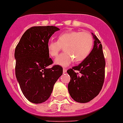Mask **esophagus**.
I'll return each instance as SVG.
<instances>
[{"label": "esophagus", "mask_w": 123, "mask_h": 123, "mask_svg": "<svg viewBox=\"0 0 123 123\" xmlns=\"http://www.w3.org/2000/svg\"><path fill=\"white\" fill-rule=\"evenodd\" d=\"M67 71V69L66 68H63V72L64 73H66Z\"/></svg>", "instance_id": "34e87169"}]
</instances>
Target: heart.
<instances>
[{
    "instance_id": "1",
    "label": "heart",
    "mask_w": 123,
    "mask_h": 123,
    "mask_svg": "<svg viewBox=\"0 0 123 123\" xmlns=\"http://www.w3.org/2000/svg\"><path fill=\"white\" fill-rule=\"evenodd\" d=\"M93 46V38L88 32L71 31L60 34L57 40H50L47 43L48 53L55 57L63 47L64 50L55 61V63L68 66L72 62H80L87 58Z\"/></svg>"
}]
</instances>
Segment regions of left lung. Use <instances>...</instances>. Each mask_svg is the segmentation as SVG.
Listing matches in <instances>:
<instances>
[{"label":"left lung","mask_w":123,"mask_h":123,"mask_svg":"<svg viewBox=\"0 0 123 123\" xmlns=\"http://www.w3.org/2000/svg\"><path fill=\"white\" fill-rule=\"evenodd\" d=\"M93 38V48L87 58L67 71L71 77L69 93L80 103L88 102L97 96L104 82L105 61L102 45L96 36Z\"/></svg>","instance_id":"1"}]
</instances>
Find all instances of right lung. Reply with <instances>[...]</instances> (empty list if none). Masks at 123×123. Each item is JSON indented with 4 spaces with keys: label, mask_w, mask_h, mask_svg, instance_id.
<instances>
[{
    "label": "right lung",
    "mask_w": 123,
    "mask_h": 123,
    "mask_svg": "<svg viewBox=\"0 0 123 123\" xmlns=\"http://www.w3.org/2000/svg\"><path fill=\"white\" fill-rule=\"evenodd\" d=\"M59 30L54 26H33L23 35L15 49V72L20 88L27 99L35 104L50 97L55 83L62 74L59 65L53 64L47 50L50 38Z\"/></svg>",
    "instance_id": "add662e5"
}]
</instances>
